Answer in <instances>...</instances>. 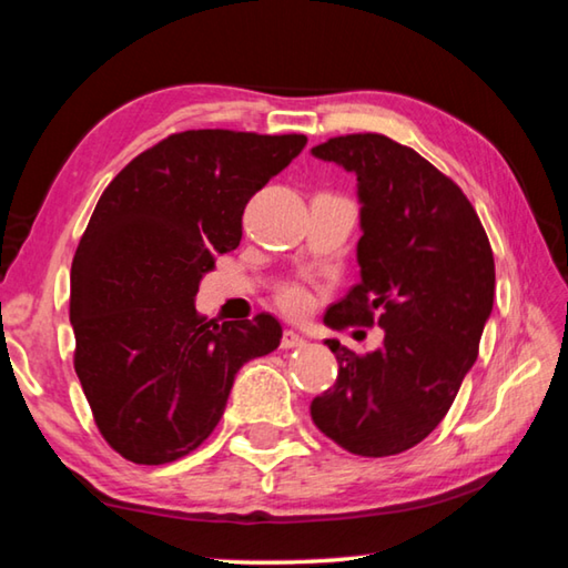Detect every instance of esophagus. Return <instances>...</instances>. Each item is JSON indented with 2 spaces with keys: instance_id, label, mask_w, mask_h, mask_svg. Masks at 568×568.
I'll return each mask as SVG.
<instances>
[{
  "instance_id": "1",
  "label": "esophagus",
  "mask_w": 568,
  "mask_h": 568,
  "mask_svg": "<svg viewBox=\"0 0 568 568\" xmlns=\"http://www.w3.org/2000/svg\"><path fill=\"white\" fill-rule=\"evenodd\" d=\"M297 345H305V338L301 333L295 331H283V338H281V348L291 351V348H297Z\"/></svg>"
}]
</instances>
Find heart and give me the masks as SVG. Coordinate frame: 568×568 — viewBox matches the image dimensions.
Returning a JSON list of instances; mask_svg holds the SVG:
<instances>
[{
  "label": "heart",
  "instance_id": "b5f03b06",
  "mask_svg": "<svg viewBox=\"0 0 568 568\" xmlns=\"http://www.w3.org/2000/svg\"><path fill=\"white\" fill-rule=\"evenodd\" d=\"M277 303H281L285 311L293 313V315H303V313L311 311V305H313L311 293H307L305 287H301V285L281 287V291H277Z\"/></svg>",
  "mask_w": 568,
  "mask_h": 568
}]
</instances>
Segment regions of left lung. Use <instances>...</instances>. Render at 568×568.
I'll use <instances>...</instances> for the list:
<instances>
[{
  "label": "left lung",
  "mask_w": 568,
  "mask_h": 568,
  "mask_svg": "<svg viewBox=\"0 0 568 568\" xmlns=\"http://www.w3.org/2000/svg\"><path fill=\"white\" fill-rule=\"evenodd\" d=\"M313 155L355 172L363 203L361 283L325 323H378L386 338L365 355L325 341L338 378L313 398L311 416L355 456H396L444 420L476 363L494 307L491 243L464 190L386 134H341Z\"/></svg>",
  "instance_id": "8db88e82"
}]
</instances>
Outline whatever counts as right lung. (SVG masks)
<instances>
[{
    "label": "right lung",
    "instance_id": "add662e5",
    "mask_svg": "<svg viewBox=\"0 0 568 568\" xmlns=\"http://www.w3.org/2000/svg\"><path fill=\"white\" fill-rule=\"evenodd\" d=\"M305 134L185 130L128 162L98 200L72 261L74 371L102 438L162 466L223 418L235 373L281 345L271 313L215 323L195 311L215 255L240 245L250 197Z\"/></svg>",
    "mask_w": 568,
    "mask_h": 568
}]
</instances>
